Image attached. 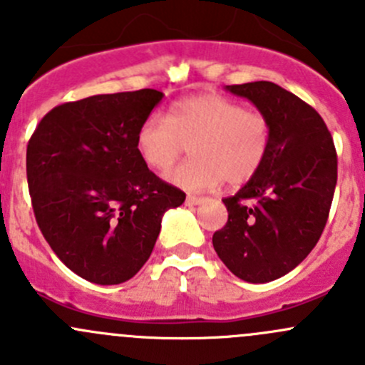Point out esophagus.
<instances>
[{
	"instance_id": "obj_1",
	"label": "esophagus",
	"mask_w": 365,
	"mask_h": 365,
	"mask_svg": "<svg viewBox=\"0 0 365 365\" xmlns=\"http://www.w3.org/2000/svg\"><path fill=\"white\" fill-rule=\"evenodd\" d=\"M205 201V197H200V196H187L185 203L189 206H196V205H201Z\"/></svg>"
}]
</instances>
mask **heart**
<instances>
[{"label":"heart","instance_id":"heart-1","mask_svg":"<svg viewBox=\"0 0 365 365\" xmlns=\"http://www.w3.org/2000/svg\"><path fill=\"white\" fill-rule=\"evenodd\" d=\"M270 123L261 113L217 93L185 97L169 109L168 118L152 114L135 135L139 157L153 171H165L189 146V159L165 175L180 189L201 192L227 180L249 182L270 150Z\"/></svg>","mask_w":365,"mask_h":365}]
</instances>
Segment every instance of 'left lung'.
Here are the masks:
<instances>
[{
    "instance_id": "1",
    "label": "left lung",
    "mask_w": 365,
    "mask_h": 365,
    "mask_svg": "<svg viewBox=\"0 0 365 365\" xmlns=\"http://www.w3.org/2000/svg\"><path fill=\"white\" fill-rule=\"evenodd\" d=\"M270 123L264 164L235 196L213 249L238 279L275 281L307 257L325 230L337 183V155L325 121L309 104L270 81L226 86Z\"/></svg>"
}]
</instances>
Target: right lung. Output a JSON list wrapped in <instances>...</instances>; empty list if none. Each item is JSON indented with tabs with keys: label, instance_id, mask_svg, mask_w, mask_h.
Instances as JSON below:
<instances>
[{
	"label": "right lung",
	"instance_id": "obj_1",
	"mask_svg": "<svg viewBox=\"0 0 365 365\" xmlns=\"http://www.w3.org/2000/svg\"><path fill=\"white\" fill-rule=\"evenodd\" d=\"M157 90L93 95L42 118L26 152L33 212L65 264L95 284H121L148 261L160 222L185 194L139 157L135 135Z\"/></svg>",
	"mask_w": 365,
	"mask_h": 365
}]
</instances>
